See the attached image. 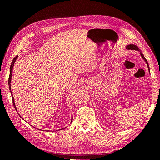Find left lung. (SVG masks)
<instances>
[{
	"label": "left lung",
	"instance_id": "left-lung-1",
	"mask_svg": "<svg viewBox=\"0 0 160 160\" xmlns=\"http://www.w3.org/2000/svg\"><path fill=\"white\" fill-rule=\"evenodd\" d=\"M126 49H127V50H138V51L140 52H141V57H142V58H143V59H144L145 62H146V63H147V66H148V70H149V72H150V68H149L148 63L147 60L146 59V58H145V57H144V55H143V53H142V52H141V50H139V49H138V48L137 47V46L135 45H133V44H130V45H127Z\"/></svg>",
	"mask_w": 160,
	"mask_h": 160
}]
</instances>
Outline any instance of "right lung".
I'll use <instances>...</instances> for the list:
<instances>
[{
	"label": "right lung",
	"mask_w": 160,
	"mask_h": 160,
	"mask_svg": "<svg viewBox=\"0 0 160 160\" xmlns=\"http://www.w3.org/2000/svg\"><path fill=\"white\" fill-rule=\"evenodd\" d=\"M17 57H18V56H16L14 58L13 60H12V63H11L10 68V76H9V79H8V85H9V89H10V92H11V93H12V92H11L10 82H11V80H12V69H13V66H14V62H16ZM12 103H13V105H14V108H15L16 111H17V108H16V106H15V103H14V97H13V96H12ZM72 117L71 122H72Z\"/></svg>",
	"instance_id": "obj_1"
}]
</instances>
